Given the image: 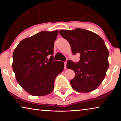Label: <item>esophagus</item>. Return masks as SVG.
<instances>
[{"label":"esophagus","instance_id":"esophagus-1","mask_svg":"<svg viewBox=\"0 0 121 121\" xmlns=\"http://www.w3.org/2000/svg\"><path fill=\"white\" fill-rule=\"evenodd\" d=\"M64 68H66V67H67V62H64Z\"/></svg>","mask_w":121,"mask_h":121}]
</instances>
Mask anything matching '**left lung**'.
Returning a JSON list of instances; mask_svg holds the SVG:
<instances>
[{
	"instance_id": "obj_1",
	"label": "left lung",
	"mask_w": 121,
	"mask_h": 121,
	"mask_svg": "<svg viewBox=\"0 0 121 121\" xmlns=\"http://www.w3.org/2000/svg\"><path fill=\"white\" fill-rule=\"evenodd\" d=\"M59 34L69 42L73 54H80L78 63L67 62V68L75 74L70 81L72 88L79 92L95 90L104 80L109 67V52L105 42L98 35L79 28L60 30Z\"/></svg>"
}]
</instances>
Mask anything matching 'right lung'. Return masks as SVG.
<instances>
[{
  "instance_id": "add662e5",
  "label": "right lung",
  "mask_w": 121,
  "mask_h": 121,
  "mask_svg": "<svg viewBox=\"0 0 121 121\" xmlns=\"http://www.w3.org/2000/svg\"><path fill=\"white\" fill-rule=\"evenodd\" d=\"M58 34V31H41L22 39L13 52L12 67L16 80L31 95L51 94L56 77L63 70V62L53 60Z\"/></svg>"
}]
</instances>
